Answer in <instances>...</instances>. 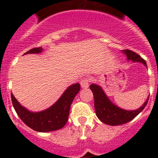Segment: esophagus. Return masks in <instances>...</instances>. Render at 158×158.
<instances>
[{"label":"esophagus","mask_w":158,"mask_h":158,"mask_svg":"<svg viewBox=\"0 0 158 158\" xmlns=\"http://www.w3.org/2000/svg\"><path fill=\"white\" fill-rule=\"evenodd\" d=\"M91 83V79H89V77H85L82 79L81 81V85L83 89H85V88H88Z\"/></svg>","instance_id":"1"}]
</instances>
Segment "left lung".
<instances>
[{
	"mask_svg": "<svg viewBox=\"0 0 158 158\" xmlns=\"http://www.w3.org/2000/svg\"><path fill=\"white\" fill-rule=\"evenodd\" d=\"M124 52L126 53L129 60H132L133 62H142L146 66V61L139 54L127 49L125 50ZM89 88L93 92V96H94V107L96 116L98 117L101 122L111 125V126L122 125L132 120L144 109L149 100V98H148L147 100L145 102V104L138 110L126 111L114 105L110 101L109 99L106 96L104 91L102 90L100 86L93 84L89 86Z\"/></svg>",
	"mask_w": 158,
	"mask_h": 158,
	"instance_id": "1",
	"label": "left lung"
}]
</instances>
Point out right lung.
<instances>
[{
	"instance_id": "1",
	"label": "right lung",
	"mask_w": 158,
	"mask_h": 158,
	"mask_svg": "<svg viewBox=\"0 0 158 158\" xmlns=\"http://www.w3.org/2000/svg\"><path fill=\"white\" fill-rule=\"evenodd\" d=\"M43 51L41 47L33 48L26 54H38ZM81 89L80 84H74L65 90L59 100L48 109L40 112H31L22 107L11 93L12 105L18 116L27 127L39 132H49L63 127L69 118L70 105Z\"/></svg>"
}]
</instances>
